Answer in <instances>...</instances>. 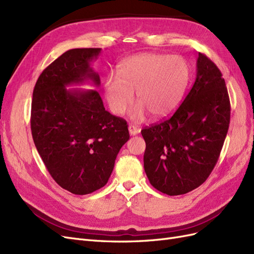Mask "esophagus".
<instances>
[{
  "mask_svg": "<svg viewBox=\"0 0 254 254\" xmlns=\"http://www.w3.org/2000/svg\"><path fill=\"white\" fill-rule=\"evenodd\" d=\"M128 130H129L130 135H136L137 133L140 132V129L136 128V127L133 126V125H130V126L128 127Z\"/></svg>",
  "mask_w": 254,
  "mask_h": 254,
  "instance_id": "34e87169",
  "label": "esophagus"
}]
</instances>
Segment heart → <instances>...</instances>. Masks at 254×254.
Instances as JSON below:
<instances>
[{
	"label": "heart",
	"instance_id": "1",
	"mask_svg": "<svg viewBox=\"0 0 254 254\" xmlns=\"http://www.w3.org/2000/svg\"><path fill=\"white\" fill-rule=\"evenodd\" d=\"M190 80L186 60L165 54L142 53L123 61L118 78L105 81L104 91L111 112L123 115L134 101V121H143L150 113L153 119H166L181 104Z\"/></svg>",
	"mask_w": 254,
	"mask_h": 254
}]
</instances>
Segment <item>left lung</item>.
<instances>
[{
  "instance_id": "obj_1",
  "label": "left lung",
  "mask_w": 254,
  "mask_h": 254,
  "mask_svg": "<svg viewBox=\"0 0 254 254\" xmlns=\"http://www.w3.org/2000/svg\"><path fill=\"white\" fill-rule=\"evenodd\" d=\"M230 124V99L221 72L199 53L196 79L173 117L141 133L144 170L151 186L176 196L195 190L216 164Z\"/></svg>"
}]
</instances>
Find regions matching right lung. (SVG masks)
Segmentation results:
<instances>
[{
    "mask_svg": "<svg viewBox=\"0 0 254 254\" xmlns=\"http://www.w3.org/2000/svg\"><path fill=\"white\" fill-rule=\"evenodd\" d=\"M102 49H73L41 73L33 92L30 128L36 148L59 186L87 195L106 186L122 146L129 140L125 120L105 110L96 90L66 89L91 83Z\"/></svg>",
    "mask_w": 254,
    "mask_h": 254,
    "instance_id": "obj_1",
    "label": "right lung"
}]
</instances>
